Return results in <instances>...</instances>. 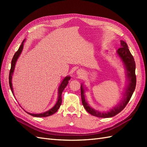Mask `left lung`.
Segmentation results:
<instances>
[{"instance_id": "left-lung-1", "label": "left lung", "mask_w": 147, "mask_h": 147, "mask_svg": "<svg viewBox=\"0 0 147 147\" xmlns=\"http://www.w3.org/2000/svg\"><path fill=\"white\" fill-rule=\"evenodd\" d=\"M116 55L123 62L124 69L126 70V76L127 78V83L123 94V98H121V101L117 105L113 107L112 109L107 112H101L95 110L91 106H90L85 100V93L87 90V88L84 87L83 84L82 83V85H81V96H82L83 107L88 113L94 115V116L107 118L113 117L114 115H117L126 107L135 90L136 83L135 75V62L133 55L131 54L127 43L123 40H121V47L117 50Z\"/></svg>"}]
</instances>
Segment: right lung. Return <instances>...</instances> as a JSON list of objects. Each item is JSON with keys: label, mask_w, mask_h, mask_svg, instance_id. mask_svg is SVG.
Masks as SVG:
<instances>
[{"label": "right lung", "mask_w": 147, "mask_h": 147, "mask_svg": "<svg viewBox=\"0 0 147 147\" xmlns=\"http://www.w3.org/2000/svg\"><path fill=\"white\" fill-rule=\"evenodd\" d=\"M26 41V38L24 39L23 42L21 43V45H20V47H19V49L18 50V51L15 53V54L13 56V58L12 59L11 61V70L10 72H9V86H10V88L11 90V92L13 94L14 96V91H13V87H12V76H13L14 74V69H15V65L16 64V62L18 61V59L20 57L22 51H23V45H24V42ZM71 79V76H67L66 77H65L63 79V80L62 81V82L61 83V85H59V87L58 88V98H57V100L55 104L54 105V107L51 108V109H49V111H46L45 112H43V113H40V114H32V113H30V112H27L28 114L32 115V116L34 117H47L50 116L52 114H54L56 112L58 111V109L60 107V106L61 105L62 103V93L63 92V90L65 88V86L67 85V84L69 83V80Z\"/></svg>", "instance_id": "obj_1"}]
</instances>
